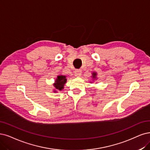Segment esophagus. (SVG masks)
Wrapping results in <instances>:
<instances>
[{
	"label": "esophagus",
	"instance_id": "obj_1",
	"mask_svg": "<svg viewBox=\"0 0 150 150\" xmlns=\"http://www.w3.org/2000/svg\"><path fill=\"white\" fill-rule=\"evenodd\" d=\"M75 75L76 76H80L81 75V70L80 69H76L75 70Z\"/></svg>",
	"mask_w": 150,
	"mask_h": 150
}]
</instances>
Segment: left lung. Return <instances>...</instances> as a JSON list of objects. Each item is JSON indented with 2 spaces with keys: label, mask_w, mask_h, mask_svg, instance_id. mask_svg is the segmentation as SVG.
<instances>
[{
  "label": "left lung",
  "mask_w": 150,
  "mask_h": 150,
  "mask_svg": "<svg viewBox=\"0 0 150 150\" xmlns=\"http://www.w3.org/2000/svg\"><path fill=\"white\" fill-rule=\"evenodd\" d=\"M97 73L96 71H93L92 72V76H91V77H92V79H93V80H97ZM91 83H92V82H91Z\"/></svg>",
  "instance_id": "8db88e82"
}]
</instances>
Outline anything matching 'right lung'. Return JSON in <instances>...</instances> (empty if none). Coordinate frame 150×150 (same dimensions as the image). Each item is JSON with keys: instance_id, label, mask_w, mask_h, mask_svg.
Segmentation results:
<instances>
[{"instance_id": "add662e5", "label": "right lung", "mask_w": 150, "mask_h": 150, "mask_svg": "<svg viewBox=\"0 0 150 150\" xmlns=\"http://www.w3.org/2000/svg\"><path fill=\"white\" fill-rule=\"evenodd\" d=\"M66 76L64 75H57V78L55 79L54 83H53V86L54 89L53 90V92L57 93L58 91L62 90L64 88V85L66 83L67 79H66Z\"/></svg>"}]
</instances>
